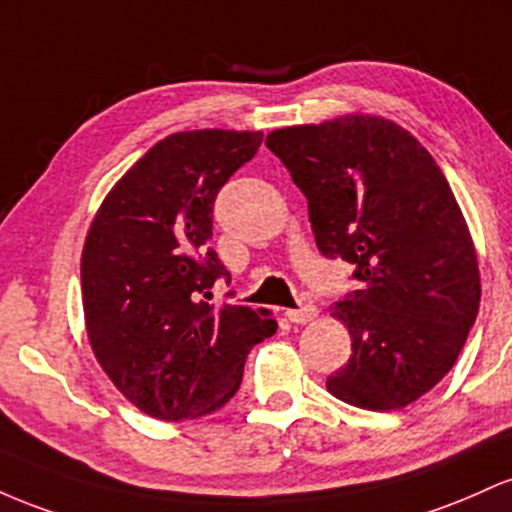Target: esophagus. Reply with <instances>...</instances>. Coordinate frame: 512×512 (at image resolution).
Here are the masks:
<instances>
[{
	"label": "esophagus",
	"mask_w": 512,
	"mask_h": 512,
	"mask_svg": "<svg viewBox=\"0 0 512 512\" xmlns=\"http://www.w3.org/2000/svg\"><path fill=\"white\" fill-rule=\"evenodd\" d=\"M317 314H319L317 304L304 302V304H300V307H297V309H287L285 317L290 319L292 324H307V321H314V319H317Z\"/></svg>",
	"instance_id": "obj_1"
}]
</instances>
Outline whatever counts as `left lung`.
<instances>
[{
	"label": "left lung",
	"mask_w": 512,
	"mask_h": 512,
	"mask_svg": "<svg viewBox=\"0 0 512 512\" xmlns=\"http://www.w3.org/2000/svg\"><path fill=\"white\" fill-rule=\"evenodd\" d=\"M266 147L307 198L321 256L353 263L363 283L331 307L353 355L326 387L360 409H404L450 372L479 314L450 183L411 132L377 116L273 130Z\"/></svg>",
	"instance_id": "8db88e82"
}]
</instances>
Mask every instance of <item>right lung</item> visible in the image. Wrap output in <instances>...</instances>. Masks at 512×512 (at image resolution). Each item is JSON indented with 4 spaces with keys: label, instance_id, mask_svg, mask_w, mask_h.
I'll list each match as a JSON object with an SVG mask.
<instances>
[{
    "label": "right lung",
    "instance_id": "right-lung-1",
    "mask_svg": "<svg viewBox=\"0 0 512 512\" xmlns=\"http://www.w3.org/2000/svg\"><path fill=\"white\" fill-rule=\"evenodd\" d=\"M261 142L263 132L169 135L91 222L82 254L91 348L125 399L162 421L225 406L249 350L278 329L268 312L208 302L215 280H232L210 246L215 198Z\"/></svg>",
    "mask_w": 512,
    "mask_h": 512
}]
</instances>
